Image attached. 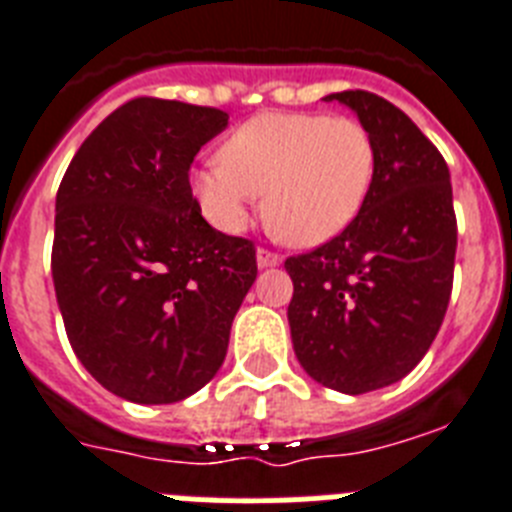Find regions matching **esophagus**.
<instances>
[{
  "instance_id": "1",
  "label": "esophagus",
  "mask_w": 512,
  "mask_h": 512,
  "mask_svg": "<svg viewBox=\"0 0 512 512\" xmlns=\"http://www.w3.org/2000/svg\"><path fill=\"white\" fill-rule=\"evenodd\" d=\"M281 265V255L265 247H257V268H276Z\"/></svg>"
}]
</instances>
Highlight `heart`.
Masks as SVG:
<instances>
[{
    "instance_id": "b5f03b06",
    "label": "heart",
    "mask_w": 512,
    "mask_h": 512,
    "mask_svg": "<svg viewBox=\"0 0 512 512\" xmlns=\"http://www.w3.org/2000/svg\"><path fill=\"white\" fill-rule=\"evenodd\" d=\"M375 171V140L362 122L270 111L236 127L221 163L192 171L190 190L226 234L242 231L255 195H265L268 229L296 247H317L359 216Z\"/></svg>"
}]
</instances>
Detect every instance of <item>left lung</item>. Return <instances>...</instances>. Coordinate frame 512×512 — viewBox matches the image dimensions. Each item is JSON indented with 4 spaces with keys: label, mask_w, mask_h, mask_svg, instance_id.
I'll use <instances>...</instances> for the list:
<instances>
[{
    "label": "left lung",
    "mask_w": 512,
    "mask_h": 512,
    "mask_svg": "<svg viewBox=\"0 0 512 512\" xmlns=\"http://www.w3.org/2000/svg\"><path fill=\"white\" fill-rule=\"evenodd\" d=\"M375 140L377 171L359 216L330 242L286 260L291 341L312 380L362 395L422 362L453 291L450 171L424 132L367 90L330 93Z\"/></svg>",
    "instance_id": "8db88e82"
}]
</instances>
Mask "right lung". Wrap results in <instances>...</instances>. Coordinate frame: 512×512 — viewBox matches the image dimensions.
Segmentation results:
<instances>
[{
    "instance_id": "add662e5",
    "label": "right lung",
    "mask_w": 512,
    "mask_h": 512,
    "mask_svg": "<svg viewBox=\"0 0 512 512\" xmlns=\"http://www.w3.org/2000/svg\"><path fill=\"white\" fill-rule=\"evenodd\" d=\"M229 114L132 98L85 137L57 192L51 276L72 351L132 403L216 377L257 278L255 244L203 218L190 166Z\"/></svg>"
}]
</instances>
